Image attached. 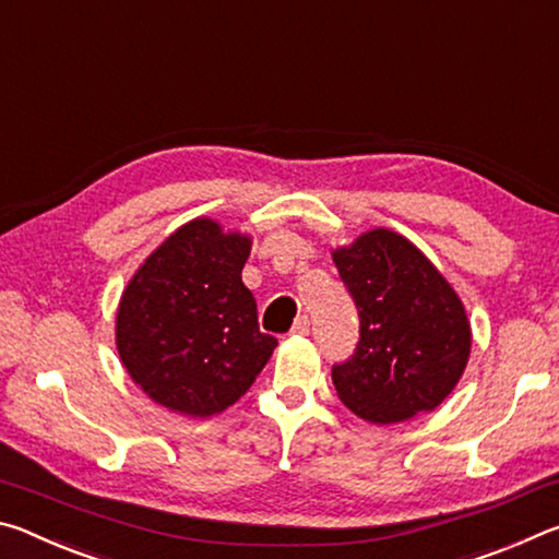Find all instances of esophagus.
Masks as SVG:
<instances>
[{
	"label": "esophagus",
	"instance_id": "1",
	"mask_svg": "<svg viewBox=\"0 0 559 559\" xmlns=\"http://www.w3.org/2000/svg\"><path fill=\"white\" fill-rule=\"evenodd\" d=\"M293 335H310V318L308 316H300L296 323L290 328Z\"/></svg>",
	"mask_w": 559,
	"mask_h": 559
}]
</instances>
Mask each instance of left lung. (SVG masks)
Listing matches in <instances>:
<instances>
[{
	"instance_id": "obj_1",
	"label": "left lung",
	"mask_w": 559,
	"mask_h": 559,
	"mask_svg": "<svg viewBox=\"0 0 559 559\" xmlns=\"http://www.w3.org/2000/svg\"><path fill=\"white\" fill-rule=\"evenodd\" d=\"M359 316V340L333 365L340 402L372 424L404 421L447 400L466 370L463 302L404 236L374 229L333 253Z\"/></svg>"
}]
</instances>
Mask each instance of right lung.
Returning a JSON list of instances; mask_svg holds the SVG:
<instances>
[{
  "instance_id": "1",
  "label": "right lung",
  "mask_w": 559,
  "mask_h": 559,
  "mask_svg": "<svg viewBox=\"0 0 559 559\" xmlns=\"http://www.w3.org/2000/svg\"><path fill=\"white\" fill-rule=\"evenodd\" d=\"M251 241L212 219L177 229L132 276L118 308V353L150 400L189 416L231 406L278 340L259 330L241 269Z\"/></svg>"
}]
</instances>
